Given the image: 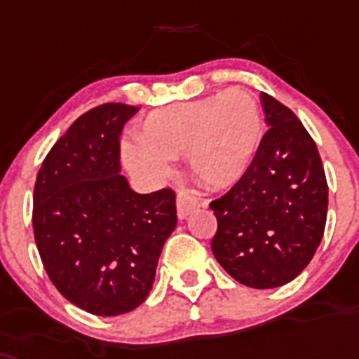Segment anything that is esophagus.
<instances>
[{
  "instance_id": "esophagus-1",
  "label": "esophagus",
  "mask_w": 359,
  "mask_h": 359,
  "mask_svg": "<svg viewBox=\"0 0 359 359\" xmlns=\"http://www.w3.org/2000/svg\"><path fill=\"white\" fill-rule=\"evenodd\" d=\"M201 206H203V203H201L197 197H194V195L189 194V191H184V189H182V191L177 194V215H179V219H186L189 213L195 212V210Z\"/></svg>"
}]
</instances>
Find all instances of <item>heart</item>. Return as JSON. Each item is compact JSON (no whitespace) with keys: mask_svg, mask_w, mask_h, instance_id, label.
Listing matches in <instances>:
<instances>
[{"mask_svg":"<svg viewBox=\"0 0 359 359\" xmlns=\"http://www.w3.org/2000/svg\"><path fill=\"white\" fill-rule=\"evenodd\" d=\"M140 146L123 147L135 173L164 179L170 161L188 156L189 171L210 189L230 188L246 173L261 140V111L245 87L180 102L147 114L137 131Z\"/></svg>","mask_w":359,"mask_h":359,"instance_id":"b5f03b06","label":"heart"}]
</instances>
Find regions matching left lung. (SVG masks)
I'll use <instances>...</instances> for the list:
<instances>
[{"label":"left lung","instance_id":"1","mask_svg":"<svg viewBox=\"0 0 359 359\" xmlns=\"http://www.w3.org/2000/svg\"><path fill=\"white\" fill-rule=\"evenodd\" d=\"M268 131L246 173L210 203L212 252L250 288L296 279L314 257L327 222L328 186L316 142L287 105L261 95Z\"/></svg>","mask_w":359,"mask_h":359}]
</instances>
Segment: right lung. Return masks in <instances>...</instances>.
<instances>
[{
    "label": "right lung",
    "mask_w": 359,
    "mask_h": 359,
    "mask_svg": "<svg viewBox=\"0 0 359 359\" xmlns=\"http://www.w3.org/2000/svg\"><path fill=\"white\" fill-rule=\"evenodd\" d=\"M137 111L102 104L83 113L36 177L32 228L45 272L65 299L95 316L142 305L177 226L173 189L140 195L120 175V133Z\"/></svg>",
    "instance_id": "right-lung-1"
}]
</instances>
